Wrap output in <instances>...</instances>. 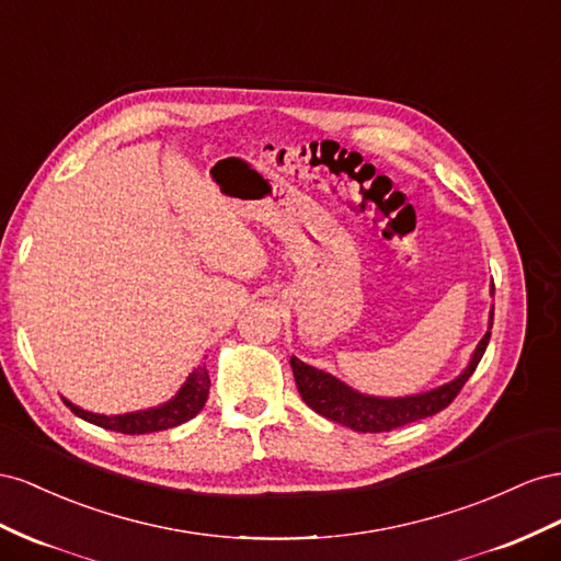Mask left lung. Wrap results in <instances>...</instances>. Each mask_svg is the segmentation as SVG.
<instances>
[{
	"label": "left lung",
	"instance_id": "1",
	"mask_svg": "<svg viewBox=\"0 0 561 561\" xmlns=\"http://www.w3.org/2000/svg\"><path fill=\"white\" fill-rule=\"evenodd\" d=\"M491 296H493V282H491ZM493 327V306L489 310V331L484 339L477 343L472 357L466 369H462L454 380L444 382L439 388H432L419 394H404V397H376L364 394L347 382L335 378L322 369L291 357V369L298 392L312 411H317L324 419L341 423L355 432H390L394 427H402L415 423L427 415H435L442 409L449 407L456 394L466 386V380L474 374L479 359L484 357Z\"/></svg>",
	"mask_w": 561,
	"mask_h": 561
}]
</instances>
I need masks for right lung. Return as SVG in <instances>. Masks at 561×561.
Here are the masks:
<instances>
[{"instance_id": "1", "label": "right lung", "mask_w": 561, "mask_h": 561, "mask_svg": "<svg viewBox=\"0 0 561 561\" xmlns=\"http://www.w3.org/2000/svg\"><path fill=\"white\" fill-rule=\"evenodd\" d=\"M209 371H206V364L192 369V374L185 378L181 390L175 392L169 402L150 407L142 411H129V413H117V415H105V413H93L82 407L72 404L70 399L62 397L66 407L79 419H84L87 423H93L99 427L112 430V432H122V435H148V432H159V430H169L181 423H187L190 419L204 409L206 397H209Z\"/></svg>"}]
</instances>
